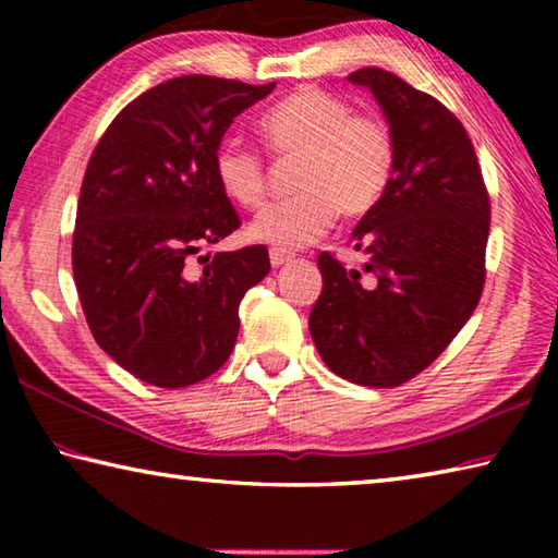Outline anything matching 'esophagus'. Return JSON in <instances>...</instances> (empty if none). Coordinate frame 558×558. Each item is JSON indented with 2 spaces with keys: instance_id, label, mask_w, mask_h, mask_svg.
<instances>
[{
  "instance_id": "esophagus-1",
  "label": "esophagus",
  "mask_w": 558,
  "mask_h": 558,
  "mask_svg": "<svg viewBox=\"0 0 558 558\" xmlns=\"http://www.w3.org/2000/svg\"><path fill=\"white\" fill-rule=\"evenodd\" d=\"M292 260V256L288 251H278V248H270V266L272 268H280V266H286V263H290Z\"/></svg>"
}]
</instances>
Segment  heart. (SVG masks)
Here are the masks:
<instances>
[{"instance_id":"b5f03b06","label":"heart","mask_w":558,"mask_h":558,"mask_svg":"<svg viewBox=\"0 0 558 558\" xmlns=\"http://www.w3.org/2000/svg\"><path fill=\"white\" fill-rule=\"evenodd\" d=\"M263 137L292 167L288 199L272 202L251 223V235L278 251L317 241L337 211L347 219L369 214L381 202L396 169V137L374 112H354L344 98L323 88L292 93L260 118ZM214 177L221 192L243 209H256L268 192L266 159L239 140L214 149Z\"/></svg>"}]
</instances>
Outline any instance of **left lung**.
<instances>
[{"mask_svg":"<svg viewBox=\"0 0 558 558\" xmlns=\"http://www.w3.org/2000/svg\"><path fill=\"white\" fill-rule=\"evenodd\" d=\"M349 81L381 102L396 169L352 233L364 266L319 253L323 292L310 335L337 376L393 389L436 362L475 313L487 276L489 194L468 130L440 100L374 65Z\"/></svg>","mask_w":558,"mask_h":558,"instance_id":"8db88e82","label":"left lung"}]
</instances>
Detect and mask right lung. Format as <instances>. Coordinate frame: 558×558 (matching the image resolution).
Wrapping results in <instances>:
<instances>
[{
    "mask_svg": "<svg viewBox=\"0 0 558 558\" xmlns=\"http://www.w3.org/2000/svg\"><path fill=\"white\" fill-rule=\"evenodd\" d=\"M272 88L179 75L128 102L88 159L71 245L83 315L102 352L159 389L221 369L245 290L270 270L260 243L199 251L241 226L214 149Z\"/></svg>",
    "mask_w": 558,
    "mask_h": 558,
    "instance_id": "add662e5",
    "label": "right lung"
}]
</instances>
